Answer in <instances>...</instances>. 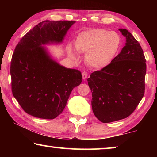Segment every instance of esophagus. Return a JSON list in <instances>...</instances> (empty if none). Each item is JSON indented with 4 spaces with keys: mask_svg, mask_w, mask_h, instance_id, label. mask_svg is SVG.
I'll return each mask as SVG.
<instances>
[{
    "mask_svg": "<svg viewBox=\"0 0 157 157\" xmlns=\"http://www.w3.org/2000/svg\"><path fill=\"white\" fill-rule=\"evenodd\" d=\"M82 78H83L84 79H86L87 76H88V73H87L86 72H85V71H84V72L82 73Z\"/></svg>",
    "mask_w": 157,
    "mask_h": 157,
    "instance_id": "34e87169",
    "label": "esophagus"
}]
</instances>
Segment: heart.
<instances>
[{"label":"heart","mask_w":157,"mask_h":157,"mask_svg":"<svg viewBox=\"0 0 157 157\" xmlns=\"http://www.w3.org/2000/svg\"><path fill=\"white\" fill-rule=\"evenodd\" d=\"M121 44V39L118 33L103 28L82 31L75 42L76 50L80 53H86V63L95 69L104 68L110 64L118 54ZM67 51L72 59H78V55L72 46L69 45Z\"/></svg>","instance_id":"obj_1"}]
</instances>
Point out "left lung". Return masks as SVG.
Returning a JSON list of instances; mask_svg holds the SVG:
<instances>
[{
	"label": "left lung",
	"instance_id": "8db88e82",
	"mask_svg": "<svg viewBox=\"0 0 157 157\" xmlns=\"http://www.w3.org/2000/svg\"><path fill=\"white\" fill-rule=\"evenodd\" d=\"M119 31L126 38L125 46L110 64L87 79L93 111L104 123L128 117L145 92L146 61L142 48L128 30Z\"/></svg>",
	"mask_w": 157,
	"mask_h": 157
}]
</instances>
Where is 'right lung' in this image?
<instances>
[{
  "mask_svg": "<svg viewBox=\"0 0 157 157\" xmlns=\"http://www.w3.org/2000/svg\"><path fill=\"white\" fill-rule=\"evenodd\" d=\"M73 21H44L22 37L12 55V91L26 113L54 119L62 112L81 72L57 63L45 46L62 44Z\"/></svg>",
  "mask_w": 157,
  "mask_h": 157,
  "instance_id": "right-lung-1",
  "label": "right lung"
}]
</instances>
